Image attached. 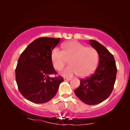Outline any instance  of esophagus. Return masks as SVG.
<instances>
[{"label": "esophagus", "mask_w": 130, "mask_h": 130, "mask_svg": "<svg viewBox=\"0 0 130 130\" xmlns=\"http://www.w3.org/2000/svg\"><path fill=\"white\" fill-rule=\"evenodd\" d=\"M70 78H67V77H64V81H69L70 80Z\"/></svg>", "instance_id": "obj_1"}]
</instances>
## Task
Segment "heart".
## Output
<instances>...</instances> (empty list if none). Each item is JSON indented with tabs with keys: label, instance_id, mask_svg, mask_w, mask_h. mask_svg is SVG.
Segmentation results:
<instances>
[{
	"label": "heart",
	"instance_id": "1",
	"mask_svg": "<svg viewBox=\"0 0 130 130\" xmlns=\"http://www.w3.org/2000/svg\"><path fill=\"white\" fill-rule=\"evenodd\" d=\"M69 59L70 65L60 72L64 76L78 74L81 77L90 76L96 68L99 60L97 51L92 47H86L77 41H70L63 45V51L55 48L51 53L53 66L60 70Z\"/></svg>",
	"mask_w": 130,
	"mask_h": 130
}]
</instances>
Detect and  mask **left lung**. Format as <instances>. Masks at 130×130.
I'll list each match as a JSON object with an SVG mask.
<instances>
[{
	"label": "left lung",
	"instance_id": "left-lung-1",
	"mask_svg": "<svg viewBox=\"0 0 130 130\" xmlns=\"http://www.w3.org/2000/svg\"><path fill=\"white\" fill-rule=\"evenodd\" d=\"M89 44L97 51L99 65L95 72L80 80V86L74 92L85 104L96 105L103 102L112 92L117 69L113 55L96 41L90 40Z\"/></svg>",
	"mask_w": 130,
	"mask_h": 130
}]
</instances>
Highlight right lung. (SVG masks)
Wrapping results in <instances>:
<instances>
[{
    "label": "right lung",
    "mask_w": 130,
    "mask_h": 130,
    "mask_svg": "<svg viewBox=\"0 0 130 130\" xmlns=\"http://www.w3.org/2000/svg\"><path fill=\"white\" fill-rule=\"evenodd\" d=\"M60 38L41 37L28 45L19 57L15 70L16 81L20 93L25 98L35 104H44L55 96L61 76L56 74L51 60L53 50Z\"/></svg>",
    "instance_id": "right-lung-1"
}]
</instances>
